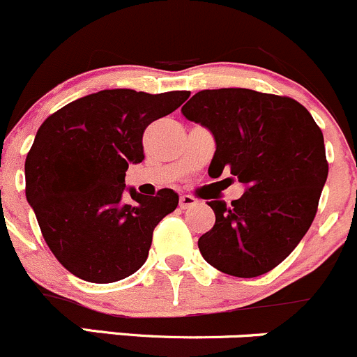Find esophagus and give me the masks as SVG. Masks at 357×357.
Listing matches in <instances>:
<instances>
[{"label":"esophagus","mask_w":357,"mask_h":357,"mask_svg":"<svg viewBox=\"0 0 357 357\" xmlns=\"http://www.w3.org/2000/svg\"><path fill=\"white\" fill-rule=\"evenodd\" d=\"M196 204H197L196 197L189 196V194H183V196H180V208H182V209L194 208V206H196Z\"/></svg>","instance_id":"esophagus-1"}]
</instances>
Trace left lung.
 <instances>
[{"label":"left lung","instance_id":"8db88e82","mask_svg":"<svg viewBox=\"0 0 357 357\" xmlns=\"http://www.w3.org/2000/svg\"><path fill=\"white\" fill-rule=\"evenodd\" d=\"M216 141L209 177L230 172L241 199L209 201L215 225L199 251L216 270L241 278L268 273L296 249L313 223L328 177L321 128L296 99L252 89H206L182 106Z\"/></svg>","mask_w":357,"mask_h":357}]
</instances>
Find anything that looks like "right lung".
Returning <instances> with one entry per match:
<instances>
[{"label":"right lung","instance_id":"add662e5","mask_svg":"<svg viewBox=\"0 0 357 357\" xmlns=\"http://www.w3.org/2000/svg\"><path fill=\"white\" fill-rule=\"evenodd\" d=\"M189 91L148 94L106 89L89 94L44 120L25 160V196L47 248L75 277L112 284L148 259L153 230L178 204L177 192L142 196L125 172L144 160L142 134L170 115Z\"/></svg>","mask_w":357,"mask_h":357}]
</instances>
